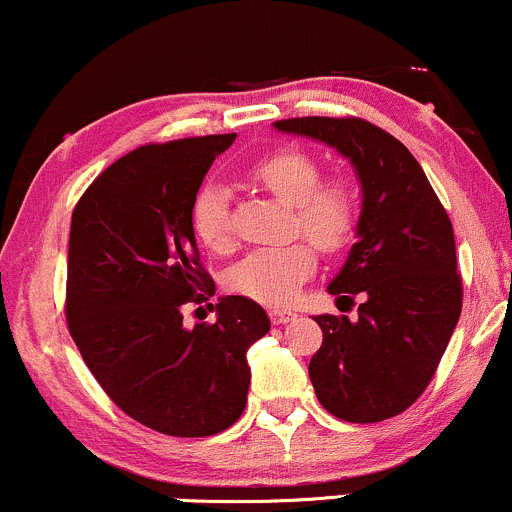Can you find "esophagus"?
<instances>
[{"mask_svg": "<svg viewBox=\"0 0 512 512\" xmlns=\"http://www.w3.org/2000/svg\"><path fill=\"white\" fill-rule=\"evenodd\" d=\"M291 318H296V313L294 311H286V308H272V311H269V320H272L274 325L289 323Z\"/></svg>", "mask_w": 512, "mask_h": 512, "instance_id": "esophagus-1", "label": "esophagus"}]
</instances>
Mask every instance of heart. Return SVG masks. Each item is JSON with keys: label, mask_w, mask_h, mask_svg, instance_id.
Wrapping results in <instances>:
<instances>
[{"label": "heart", "mask_w": 512, "mask_h": 512, "mask_svg": "<svg viewBox=\"0 0 512 512\" xmlns=\"http://www.w3.org/2000/svg\"><path fill=\"white\" fill-rule=\"evenodd\" d=\"M247 172L277 199L294 206L296 230H303L320 250H340L355 233L359 221L355 187L342 177L320 182L318 160L306 150H272L252 162ZM192 226L196 238L211 252L226 255L233 250L230 192L226 184L206 182L196 192ZM312 244L310 240H294L252 250L228 269V289L267 306H286L318 267V252Z\"/></svg>", "instance_id": "heart-1"}]
</instances>
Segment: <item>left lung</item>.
<instances>
[{"instance_id":"left-lung-1","label":"left lung","mask_w":512,"mask_h":512,"mask_svg":"<svg viewBox=\"0 0 512 512\" xmlns=\"http://www.w3.org/2000/svg\"><path fill=\"white\" fill-rule=\"evenodd\" d=\"M330 145L362 184L357 243L330 294H362L357 318L316 316L323 345L308 364L320 406L347 423H379L418 401L435 376L462 313L454 230L411 150L374 123L274 121Z\"/></svg>"}]
</instances>
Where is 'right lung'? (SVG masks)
Here are the masks:
<instances>
[{"label":"right lung","instance_id":"obj_1","mask_svg":"<svg viewBox=\"0 0 512 512\" xmlns=\"http://www.w3.org/2000/svg\"><path fill=\"white\" fill-rule=\"evenodd\" d=\"M228 136L143 145L89 184L72 211L65 316L106 396L172 437L223 432L245 411L247 347L269 333L245 296L216 303V323L184 328L187 303L213 296L192 206Z\"/></svg>","mask_w":512,"mask_h":512}]
</instances>
